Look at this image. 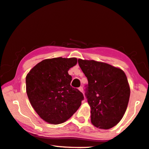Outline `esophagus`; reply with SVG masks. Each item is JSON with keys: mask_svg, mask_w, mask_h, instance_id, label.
I'll return each instance as SVG.
<instances>
[{"mask_svg": "<svg viewBox=\"0 0 149 149\" xmlns=\"http://www.w3.org/2000/svg\"><path fill=\"white\" fill-rule=\"evenodd\" d=\"M78 89H79L80 91L81 92V93H83V92H84V89H83V87H79V88H78Z\"/></svg>", "mask_w": 149, "mask_h": 149, "instance_id": "34e87169", "label": "esophagus"}]
</instances>
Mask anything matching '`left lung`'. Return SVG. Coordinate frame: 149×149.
Here are the masks:
<instances>
[{
	"label": "left lung",
	"mask_w": 149,
	"mask_h": 149,
	"mask_svg": "<svg viewBox=\"0 0 149 149\" xmlns=\"http://www.w3.org/2000/svg\"><path fill=\"white\" fill-rule=\"evenodd\" d=\"M87 77L85 95L91 107V121L99 129H109L121 121L130 97L128 80L123 71L108 63L79 59Z\"/></svg>",
	"instance_id": "obj_1"
}]
</instances>
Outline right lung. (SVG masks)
<instances>
[{
  "mask_svg": "<svg viewBox=\"0 0 149 149\" xmlns=\"http://www.w3.org/2000/svg\"><path fill=\"white\" fill-rule=\"evenodd\" d=\"M77 63L75 58L46 59L38 63L26 77V93L32 107L51 124L67 121L78 109L83 93L70 86L68 70Z\"/></svg>",
  "mask_w": 149,
  "mask_h": 149,
  "instance_id": "obj_1",
  "label": "right lung"
}]
</instances>
